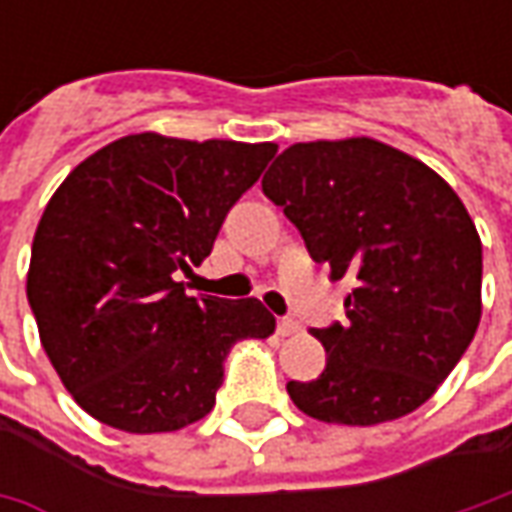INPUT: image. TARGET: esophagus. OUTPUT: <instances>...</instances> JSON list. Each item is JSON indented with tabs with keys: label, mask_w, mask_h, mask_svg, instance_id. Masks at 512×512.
<instances>
[{
	"label": "esophagus",
	"mask_w": 512,
	"mask_h": 512,
	"mask_svg": "<svg viewBox=\"0 0 512 512\" xmlns=\"http://www.w3.org/2000/svg\"><path fill=\"white\" fill-rule=\"evenodd\" d=\"M276 333H279V336H296V333H302V325H299V322H293V319H279Z\"/></svg>",
	"instance_id": "1"
}]
</instances>
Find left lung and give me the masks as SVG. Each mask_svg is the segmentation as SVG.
Masks as SVG:
<instances>
[{
  "label": "left lung",
  "mask_w": 512,
  "mask_h": 512,
  "mask_svg": "<svg viewBox=\"0 0 512 512\" xmlns=\"http://www.w3.org/2000/svg\"><path fill=\"white\" fill-rule=\"evenodd\" d=\"M262 190L333 282H356L344 325L313 330L327 364L313 382H287L293 404L350 427L422 407L482 319V239L456 190L367 136L290 145Z\"/></svg>",
  "instance_id": "1"
}]
</instances>
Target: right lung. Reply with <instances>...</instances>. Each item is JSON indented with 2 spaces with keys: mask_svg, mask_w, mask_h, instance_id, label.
I'll return each mask as SVG.
<instances>
[{
  "mask_svg": "<svg viewBox=\"0 0 512 512\" xmlns=\"http://www.w3.org/2000/svg\"><path fill=\"white\" fill-rule=\"evenodd\" d=\"M276 156L273 142L133 133L70 170L39 219L28 302L76 404L125 433L205 419L230 347L267 339L259 299L187 296L227 210Z\"/></svg>",
  "mask_w": 512,
  "mask_h": 512,
  "instance_id": "add662e5",
  "label": "right lung"
}]
</instances>
